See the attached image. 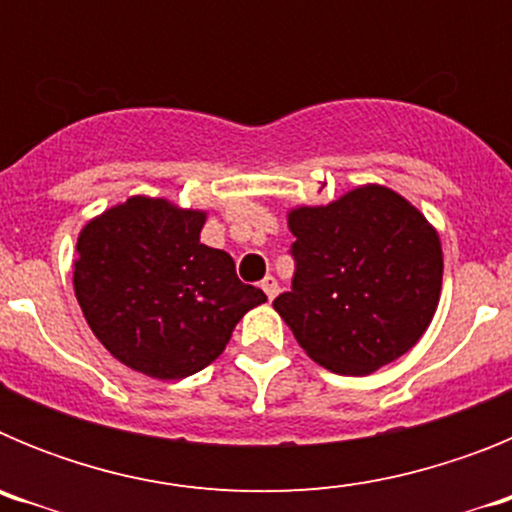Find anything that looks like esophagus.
I'll return each instance as SVG.
<instances>
[{
    "label": "esophagus",
    "mask_w": 512,
    "mask_h": 512,
    "mask_svg": "<svg viewBox=\"0 0 512 512\" xmlns=\"http://www.w3.org/2000/svg\"><path fill=\"white\" fill-rule=\"evenodd\" d=\"M261 289H264L269 300H274V297L279 295V282L274 277H266L264 282H261Z\"/></svg>",
    "instance_id": "obj_1"
}]
</instances>
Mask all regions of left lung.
Returning <instances> with one entry per match:
<instances>
[{
    "instance_id": "1",
    "label": "left lung",
    "mask_w": 512,
    "mask_h": 512,
    "mask_svg": "<svg viewBox=\"0 0 512 512\" xmlns=\"http://www.w3.org/2000/svg\"><path fill=\"white\" fill-rule=\"evenodd\" d=\"M292 289L274 310L312 361L364 377L408 354L441 297L438 233L405 197L379 184L289 212Z\"/></svg>"
}]
</instances>
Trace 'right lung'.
<instances>
[{"mask_svg":"<svg viewBox=\"0 0 512 512\" xmlns=\"http://www.w3.org/2000/svg\"><path fill=\"white\" fill-rule=\"evenodd\" d=\"M205 212L130 197L76 241L74 289L89 328L125 366L184 379L223 354L235 323L266 302L228 253L200 243Z\"/></svg>","mask_w":512,"mask_h":512,"instance_id":"obj_1","label":"right lung"}]
</instances>
